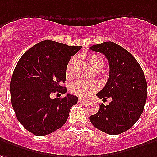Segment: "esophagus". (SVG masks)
Listing matches in <instances>:
<instances>
[{"label":"esophagus","mask_w":157,"mask_h":157,"mask_svg":"<svg viewBox=\"0 0 157 157\" xmlns=\"http://www.w3.org/2000/svg\"><path fill=\"white\" fill-rule=\"evenodd\" d=\"M78 102L79 103H82V104H86V102H87V100H86V99H83V98H79Z\"/></svg>","instance_id":"1"}]
</instances>
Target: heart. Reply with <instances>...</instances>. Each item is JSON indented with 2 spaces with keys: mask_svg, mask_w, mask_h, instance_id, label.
Wrapping results in <instances>:
<instances>
[{
  "mask_svg": "<svg viewBox=\"0 0 157 157\" xmlns=\"http://www.w3.org/2000/svg\"><path fill=\"white\" fill-rule=\"evenodd\" d=\"M88 63L95 71H101L105 65V58L98 53H91L87 56ZM77 63V58L73 57L68 62L65 71V75L68 79H71L74 75V68ZM98 89V85L96 82H86L78 81L73 83L70 87L71 94L81 98H86L95 93Z\"/></svg>",
  "mask_w": 157,
  "mask_h": 157,
  "instance_id": "obj_1",
  "label": "heart"
}]
</instances>
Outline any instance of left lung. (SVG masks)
<instances>
[{
	"instance_id": "8db88e82",
	"label": "left lung",
	"mask_w": 157,
	"mask_h": 157,
	"mask_svg": "<svg viewBox=\"0 0 157 157\" xmlns=\"http://www.w3.org/2000/svg\"><path fill=\"white\" fill-rule=\"evenodd\" d=\"M90 49L101 52L108 59L109 79L96 95L103 100L110 98L111 102L106 106L101 104L89 120L102 132L120 134L132 128L143 113L147 98L144 74L135 58L115 42L105 41Z\"/></svg>"
}]
</instances>
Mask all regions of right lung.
I'll list each match as a JSON object with an SVG mask.
<instances>
[{
	"instance_id": "add662e5",
	"label": "right lung",
	"mask_w": 157,
	"mask_h": 157,
	"mask_svg": "<svg viewBox=\"0 0 157 157\" xmlns=\"http://www.w3.org/2000/svg\"><path fill=\"white\" fill-rule=\"evenodd\" d=\"M82 47L43 40L18 60L10 83L11 101L18 121L36 136L48 135L63 126L78 98L68 94L52 99V93L65 94L66 66Z\"/></svg>"
}]
</instances>
